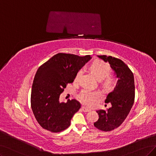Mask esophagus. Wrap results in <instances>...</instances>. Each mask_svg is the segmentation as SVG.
I'll list each match as a JSON object with an SVG mask.
<instances>
[{
    "label": "esophagus",
    "mask_w": 156,
    "mask_h": 156,
    "mask_svg": "<svg viewBox=\"0 0 156 156\" xmlns=\"http://www.w3.org/2000/svg\"><path fill=\"white\" fill-rule=\"evenodd\" d=\"M82 111H83V112H89V111H90V109H89V108H87L85 107H82Z\"/></svg>",
    "instance_id": "esophagus-1"
}]
</instances>
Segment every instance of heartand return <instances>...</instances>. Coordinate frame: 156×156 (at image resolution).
I'll return each mask as SVG.
<instances>
[{"mask_svg": "<svg viewBox=\"0 0 156 156\" xmlns=\"http://www.w3.org/2000/svg\"><path fill=\"white\" fill-rule=\"evenodd\" d=\"M90 69L93 72L96 77L99 80L105 78V83L106 85H111L114 82V78L108 75L111 72V68L104 62L96 60L90 65ZM82 73L80 70L76 74L74 80L78 81ZM100 97V93L98 91H91L88 89H83L79 94V99L83 104L87 106H93L96 103L98 99Z\"/></svg>", "mask_w": 156, "mask_h": 156, "instance_id": "1", "label": "heart"}]
</instances>
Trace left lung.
Returning <instances> with one entry per match:
<instances>
[{"label":"left lung","instance_id":"8db88e82","mask_svg":"<svg viewBox=\"0 0 156 156\" xmlns=\"http://www.w3.org/2000/svg\"><path fill=\"white\" fill-rule=\"evenodd\" d=\"M98 57L105 62H108L118 79L114 90L108 94L105 101L106 103H111L112 107L106 111H96L99 118L94 123V126L107 132L122 125L133 106L135 98L134 78L129 67L120 59L106 55H98Z\"/></svg>","mask_w":156,"mask_h":156}]
</instances>
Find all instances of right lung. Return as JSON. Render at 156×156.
<instances>
[{
	"label": "right lung",
	"mask_w": 156,
	"mask_h": 156,
	"mask_svg": "<svg viewBox=\"0 0 156 156\" xmlns=\"http://www.w3.org/2000/svg\"><path fill=\"white\" fill-rule=\"evenodd\" d=\"M90 59V55L58 53L38 68L32 85L31 105L34 117L43 129L59 132L70 126L73 116L81 105L76 100L61 103L60 96Z\"/></svg>",
	"instance_id": "obj_1"
}]
</instances>
